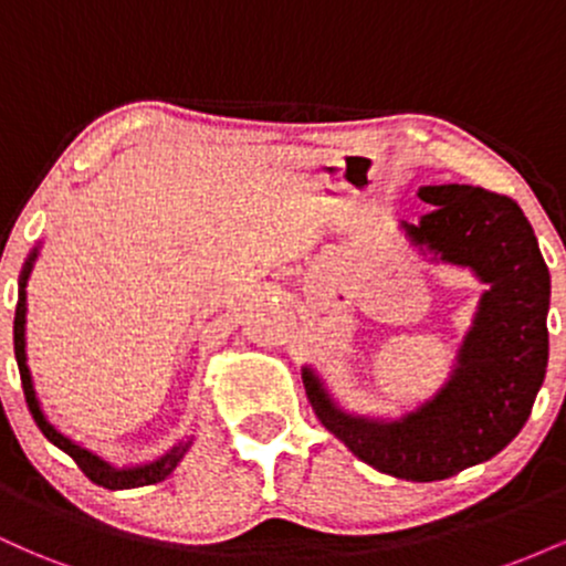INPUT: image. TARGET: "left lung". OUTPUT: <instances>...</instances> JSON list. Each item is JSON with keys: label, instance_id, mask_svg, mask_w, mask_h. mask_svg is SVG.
Here are the masks:
<instances>
[{"label": "left lung", "instance_id": "1", "mask_svg": "<svg viewBox=\"0 0 566 566\" xmlns=\"http://www.w3.org/2000/svg\"><path fill=\"white\" fill-rule=\"evenodd\" d=\"M420 223H401L431 261L471 269L486 284L454 369L431 399L396 420L337 407L303 369L316 418L367 465L407 482H439L484 463L527 423L548 367L551 274L522 207L476 186H423Z\"/></svg>", "mask_w": 566, "mask_h": 566}]
</instances>
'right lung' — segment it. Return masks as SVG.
Here are the masks:
<instances>
[{
	"mask_svg": "<svg viewBox=\"0 0 566 566\" xmlns=\"http://www.w3.org/2000/svg\"><path fill=\"white\" fill-rule=\"evenodd\" d=\"M34 261H36V247H34V252H31L29 261H25L23 271H21V282H18L15 324H12V340H15V361H18V369H21L23 396H25V405H29L31 418H34V423L39 426V431L48 437V441H53L57 450H63L69 454V458H74V463L80 465L84 476H87L90 482H95L97 486H106V490H133V486H146V484L161 482V479L170 476L175 465L180 463V458H184V452L188 450V441H186V444H184V441H178V444H175L170 452L161 454V458L154 460V463L138 465V469H114V465H108L106 460H101L97 454H93L90 450H84V447L76 444V441L63 437V433L57 431V428L50 423L48 418H44L42 407H39L36 391H34V380H31L29 365H25V282H29V274H31V269H34Z\"/></svg>",
	"mask_w": 566,
	"mask_h": 566,
	"instance_id": "add662e5",
	"label": "right lung"
}]
</instances>
